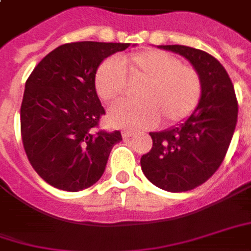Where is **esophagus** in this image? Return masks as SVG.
I'll list each match as a JSON object with an SVG mask.
<instances>
[{
    "label": "esophagus",
    "instance_id": "esophagus-1",
    "mask_svg": "<svg viewBox=\"0 0 251 251\" xmlns=\"http://www.w3.org/2000/svg\"><path fill=\"white\" fill-rule=\"evenodd\" d=\"M136 133L133 130H129V129H125V130H122V137L124 138H129V137H133Z\"/></svg>",
    "mask_w": 251,
    "mask_h": 251
}]
</instances>
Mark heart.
Instances as JSON below:
<instances>
[{"instance_id":"1","label":"heart","mask_w":251,"mask_h":251,"mask_svg":"<svg viewBox=\"0 0 251 251\" xmlns=\"http://www.w3.org/2000/svg\"><path fill=\"white\" fill-rule=\"evenodd\" d=\"M143 80L138 101H120L108 110L107 120L115 127L144 129L160 118L171 125L187 118L201 98V78L196 69L160 50H145L127 57L107 59L95 73V91L103 101L124 95L127 81Z\"/></svg>"}]
</instances>
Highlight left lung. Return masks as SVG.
<instances>
[{"label":"left lung","instance_id":"left-lung-1","mask_svg":"<svg viewBox=\"0 0 251 251\" xmlns=\"http://www.w3.org/2000/svg\"><path fill=\"white\" fill-rule=\"evenodd\" d=\"M159 49L176 52L201 78V98L182 124L150 133L152 148L141 156L144 175L167 192H187L216 173L227 153L238 120V101L228 73L211 54L180 45Z\"/></svg>","mask_w":251,"mask_h":251}]
</instances>
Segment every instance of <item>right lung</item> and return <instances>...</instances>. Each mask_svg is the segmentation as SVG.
<instances>
[{"label": "right lung", "instance_id": "right-lung-1", "mask_svg": "<svg viewBox=\"0 0 251 251\" xmlns=\"http://www.w3.org/2000/svg\"><path fill=\"white\" fill-rule=\"evenodd\" d=\"M129 46L66 43L49 52L28 77L20 108L23 145L49 185L78 192L100 179L122 136L94 130L104 114L94 80L103 59Z\"/></svg>", "mask_w": 251, "mask_h": 251}]
</instances>
